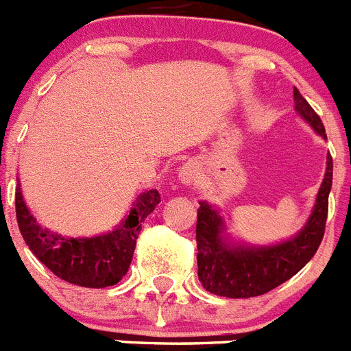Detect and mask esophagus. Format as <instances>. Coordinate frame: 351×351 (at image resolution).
Masks as SVG:
<instances>
[{
    "mask_svg": "<svg viewBox=\"0 0 351 351\" xmlns=\"http://www.w3.org/2000/svg\"><path fill=\"white\" fill-rule=\"evenodd\" d=\"M197 178H198L197 163H186V165H182L181 169H179V181H181L182 184L186 186L193 184V182H197Z\"/></svg>",
    "mask_w": 351,
    "mask_h": 351,
    "instance_id": "34e87169",
    "label": "esophagus"
}]
</instances>
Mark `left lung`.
<instances>
[{"label":"left lung","instance_id":"8db88e82","mask_svg":"<svg viewBox=\"0 0 351 351\" xmlns=\"http://www.w3.org/2000/svg\"><path fill=\"white\" fill-rule=\"evenodd\" d=\"M295 112L322 138L327 141L324 123L299 89H293ZM332 188V158L327 154V169L306 225L293 237L269 246L234 241L226 234L219 209L200 202L197 210L198 280L214 295L250 299L263 295L295 276L315 256L325 232L328 193Z\"/></svg>","mask_w":351,"mask_h":351}]
</instances>
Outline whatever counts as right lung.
Listing matches in <instances>:
<instances>
[{"label": "right lung", "mask_w": 351, "mask_h": 351, "mask_svg": "<svg viewBox=\"0 0 351 351\" xmlns=\"http://www.w3.org/2000/svg\"><path fill=\"white\" fill-rule=\"evenodd\" d=\"M160 204L158 190L137 197L125 219L107 234L93 237H64L43 228L24 202L21 182L15 188L19 230L33 255L58 278L86 288L112 287L128 272L142 223Z\"/></svg>", "instance_id": "obj_1"}]
</instances>
